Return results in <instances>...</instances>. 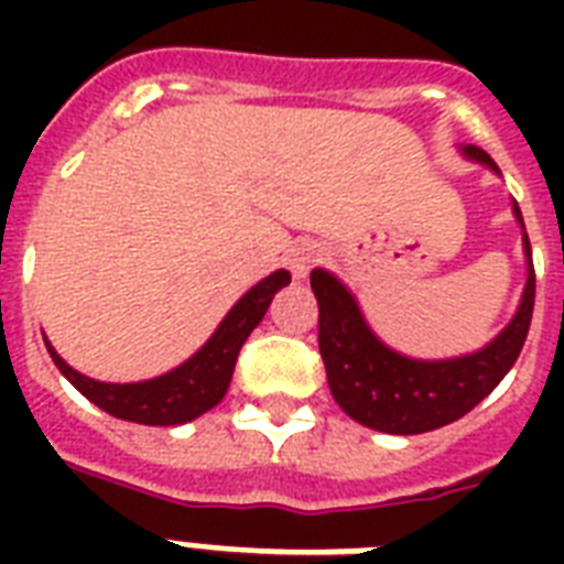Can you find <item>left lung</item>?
Returning <instances> with one entry per match:
<instances>
[{
    "instance_id": "1",
    "label": "left lung",
    "mask_w": 564,
    "mask_h": 564,
    "mask_svg": "<svg viewBox=\"0 0 564 564\" xmlns=\"http://www.w3.org/2000/svg\"><path fill=\"white\" fill-rule=\"evenodd\" d=\"M278 274L251 286L242 299L228 310V316L221 318L216 334L198 348V351L184 360L181 366L170 369L166 375L152 377V380H137V383H101L93 377L75 371L61 354L52 348V343L43 334L48 357L55 360L61 375L78 389V392L93 401L99 410L117 415V419L137 421V424H152V427H170V424H184L225 398L237 366L239 348L248 339V334L260 325V318L269 310V301L281 286Z\"/></svg>"
}]
</instances>
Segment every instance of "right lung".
<instances>
[{
    "label": "right lung",
    "mask_w": 564,
    "mask_h": 564,
    "mask_svg": "<svg viewBox=\"0 0 564 564\" xmlns=\"http://www.w3.org/2000/svg\"><path fill=\"white\" fill-rule=\"evenodd\" d=\"M474 161L495 163L474 152ZM527 283L516 316L482 351L459 360H410L386 348L362 322L360 307L336 281L318 272V348L336 403L354 421L380 433L412 436L463 419L500 383L530 330L535 301L533 254L527 251Z\"/></svg>",
    "instance_id": "obj_1"
}]
</instances>
